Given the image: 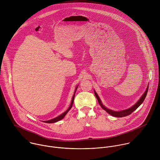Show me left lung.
<instances>
[{"instance_id": "obj_1", "label": "left lung", "mask_w": 160, "mask_h": 160, "mask_svg": "<svg viewBox=\"0 0 160 160\" xmlns=\"http://www.w3.org/2000/svg\"><path fill=\"white\" fill-rule=\"evenodd\" d=\"M148 87L146 90V91L144 92V93H143V95L141 96V97L140 98V99L136 103V104H134L133 106H132L131 108L128 109H126V110H123V111H112L111 109H109L108 108H106L105 107H104L103 105L102 104L99 97L98 96L97 93L94 91L95 92V95L98 100V103L100 104V105L101 106V108L104 109L106 112H107L108 113H109V114H111V116H114V117H116V118H122V117H125V116H129L130 115L132 112H134L136 109H138L139 105L143 102V101L144 100L146 97V95H147V93H148Z\"/></svg>"}]
</instances>
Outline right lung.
Segmentation results:
<instances>
[{
	"label": "right lung",
	"instance_id": "add662e5",
	"mask_svg": "<svg viewBox=\"0 0 160 160\" xmlns=\"http://www.w3.org/2000/svg\"><path fill=\"white\" fill-rule=\"evenodd\" d=\"M77 87H78V86L77 87V88H76V89H75V93H75ZM74 97H75V94H74V95H73V98H72V102H71V103H70V105L69 108H68V109H67L65 112H63V114H62L61 115H60L59 116H58V117H57V118H54V119H51V120H49V121H43V122H46V123H54V122H58V121H59L62 120L63 118H64V117L65 116V115L68 113V111L71 109V108H72L73 103V100H74Z\"/></svg>",
	"mask_w": 160,
	"mask_h": 160
}]
</instances>
